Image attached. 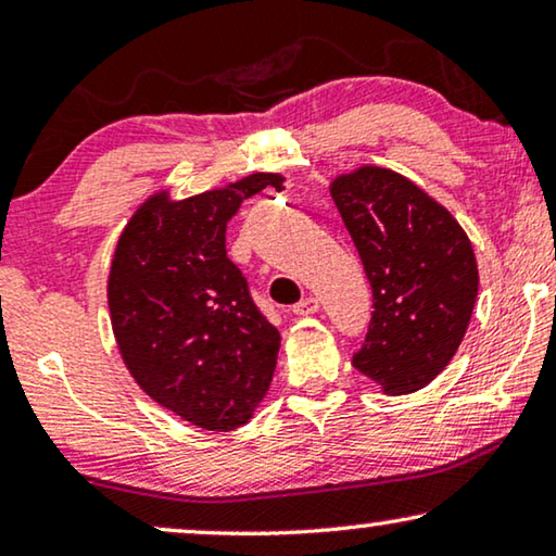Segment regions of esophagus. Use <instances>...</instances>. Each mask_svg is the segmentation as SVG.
<instances>
[{"mask_svg": "<svg viewBox=\"0 0 556 556\" xmlns=\"http://www.w3.org/2000/svg\"><path fill=\"white\" fill-rule=\"evenodd\" d=\"M319 309V300H317V296H304V300H300V302H296L294 304V307H292V312H294V315L296 317H307V315H315V312Z\"/></svg>", "mask_w": 556, "mask_h": 556, "instance_id": "esophagus-1", "label": "esophagus"}]
</instances>
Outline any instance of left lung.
<instances>
[{"mask_svg": "<svg viewBox=\"0 0 556 556\" xmlns=\"http://www.w3.org/2000/svg\"><path fill=\"white\" fill-rule=\"evenodd\" d=\"M330 193L372 287L375 312L353 365L382 393H416L451 363L471 323V241L448 208L390 168L342 174Z\"/></svg>", "mask_w": 556, "mask_h": 556, "instance_id": "8db88e82", "label": "left lung"}]
</instances>
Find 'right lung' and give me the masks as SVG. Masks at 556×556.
Wrapping results in <instances>:
<instances>
[{
	"label": "right lung",
	"mask_w": 556,
	"mask_h": 556,
	"mask_svg": "<svg viewBox=\"0 0 556 556\" xmlns=\"http://www.w3.org/2000/svg\"><path fill=\"white\" fill-rule=\"evenodd\" d=\"M285 181L252 174L224 189L140 203L108 277L113 334L132 380L203 431L249 424L277 367L279 332L226 256L241 201Z\"/></svg>",
	"instance_id": "obj_1"
}]
</instances>
